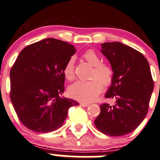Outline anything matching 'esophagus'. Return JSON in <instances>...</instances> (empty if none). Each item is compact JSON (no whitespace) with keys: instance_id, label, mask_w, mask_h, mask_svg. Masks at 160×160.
I'll use <instances>...</instances> for the list:
<instances>
[{"instance_id":"1","label":"esophagus","mask_w":160,"mask_h":160,"mask_svg":"<svg viewBox=\"0 0 160 160\" xmlns=\"http://www.w3.org/2000/svg\"><path fill=\"white\" fill-rule=\"evenodd\" d=\"M80 105H81L82 107L87 108L90 105V104H88V103H80Z\"/></svg>"}]
</instances>
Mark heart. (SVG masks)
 <instances>
[{"instance_id": "obj_1", "label": "heart", "mask_w": 160, "mask_h": 160, "mask_svg": "<svg viewBox=\"0 0 160 160\" xmlns=\"http://www.w3.org/2000/svg\"><path fill=\"white\" fill-rule=\"evenodd\" d=\"M85 60L94 67L91 74V80H77L69 88L71 98L79 101L89 103L94 101L102 91V84L108 87L114 80V70L109 65L103 63L101 58L92 49L85 52L83 55ZM63 73L68 80H73L75 77V57L71 56L66 62Z\"/></svg>"}]
</instances>
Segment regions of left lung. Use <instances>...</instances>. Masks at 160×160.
Instances as JSON below:
<instances>
[{"label":"left lung","instance_id":"8db88e82","mask_svg":"<svg viewBox=\"0 0 160 160\" xmlns=\"http://www.w3.org/2000/svg\"><path fill=\"white\" fill-rule=\"evenodd\" d=\"M101 51L114 70L105 98L115 103L101 104L94 124L105 135L122 136L136 129L147 114L154 88L151 70L141 52L118 42L103 43Z\"/></svg>","mask_w":160,"mask_h":160}]
</instances>
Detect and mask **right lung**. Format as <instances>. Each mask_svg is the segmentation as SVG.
I'll return each instance as SVG.
<instances>
[{
	"label": "right lung",
	"instance_id": "add662e5",
	"mask_svg": "<svg viewBox=\"0 0 160 160\" xmlns=\"http://www.w3.org/2000/svg\"><path fill=\"white\" fill-rule=\"evenodd\" d=\"M72 45L46 38L21 51L10 72V98L21 122L28 129L46 133L60 128L70 107L79 103L61 98L66 62L75 54Z\"/></svg>",
	"mask_w": 160,
	"mask_h": 160
}]
</instances>
